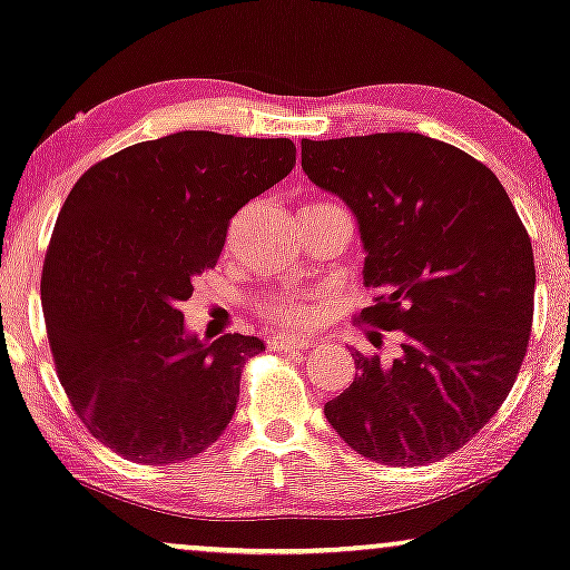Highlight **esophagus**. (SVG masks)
I'll return each mask as SVG.
<instances>
[{
  "label": "esophagus",
  "instance_id": "obj_1",
  "mask_svg": "<svg viewBox=\"0 0 570 570\" xmlns=\"http://www.w3.org/2000/svg\"><path fill=\"white\" fill-rule=\"evenodd\" d=\"M315 346L312 338H288V335H276V338L268 341L271 351H278V354H286V351H304Z\"/></svg>",
  "mask_w": 570,
  "mask_h": 570
}]
</instances>
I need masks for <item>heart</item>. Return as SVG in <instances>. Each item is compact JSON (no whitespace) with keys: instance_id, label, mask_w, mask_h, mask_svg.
<instances>
[{"instance_id":"1","label":"heart","mask_w":570,"mask_h":570,"mask_svg":"<svg viewBox=\"0 0 570 570\" xmlns=\"http://www.w3.org/2000/svg\"><path fill=\"white\" fill-rule=\"evenodd\" d=\"M315 206V204H312ZM317 292H299V288H286V292H274L261 296L255 304L261 320H266L268 325L276 327H296L307 325L317 317Z\"/></svg>"}]
</instances>
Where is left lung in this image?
Listing matches in <instances>:
<instances>
[{"label": "left lung", "mask_w": 570, "mask_h": 570, "mask_svg": "<svg viewBox=\"0 0 570 570\" xmlns=\"http://www.w3.org/2000/svg\"><path fill=\"white\" fill-rule=\"evenodd\" d=\"M302 167L358 219L374 302L356 320L403 348L392 362L354 351L358 374L325 419L366 460H444L493 419L527 356V227L491 167L423 134L304 139Z\"/></svg>", "instance_id": "left-lung-1"}]
</instances>
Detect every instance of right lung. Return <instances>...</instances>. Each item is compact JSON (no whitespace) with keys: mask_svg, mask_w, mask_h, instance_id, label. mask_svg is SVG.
<instances>
[{"mask_svg":"<svg viewBox=\"0 0 570 570\" xmlns=\"http://www.w3.org/2000/svg\"><path fill=\"white\" fill-rule=\"evenodd\" d=\"M294 163L292 139L180 131L100 159L69 190L43 261L46 333L71 407L116 454L183 462L227 429L263 341H198L180 304L232 216Z\"/></svg>","mask_w":570,"mask_h":570,"instance_id":"obj_1","label":"right lung"}]
</instances>
